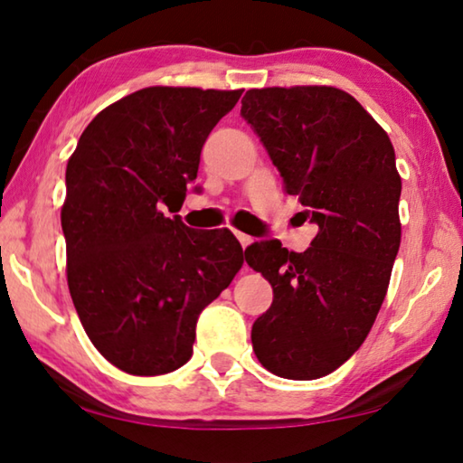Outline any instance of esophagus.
<instances>
[{
	"mask_svg": "<svg viewBox=\"0 0 463 463\" xmlns=\"http://www.w3.org/2000/svg\"><path fill=\"white\" fill-rule=\"evenodd\" d=\"M234 237L239 239V242L242 245V249H247L250 242H253V237H249V234H245V232H241V231H234Z\"/></svg>",
	"mask_w": 463,
	"mask_h": 463,
	"instance_id": "34e87169",
	"label": "esophagus"
}]
</instances>
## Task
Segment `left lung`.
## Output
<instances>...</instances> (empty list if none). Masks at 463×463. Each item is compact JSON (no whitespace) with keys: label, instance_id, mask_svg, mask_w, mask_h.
<instances>
[{"label":"left lung","instance_id":"8db88e82","mask_svg":"<svg viewBox=\"0 0 463 463\" xmlns=\"http://www.w3.org/2000/svg\"><path fill=\"white\" fill-rule=\"evenodd\" d=\"M241 104L304 221L318 226L304 253L276 239L249 247L247 263L273 288L250 341L279 378H323L362 347L386 298L401 247L394 146L336 88L249 90Z\"/></svg>","mask_w":463,"mask_h":463}]
</instances>
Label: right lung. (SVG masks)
I'll return each instance as SVG.
<instances>
[{
	"label": "right lung",
	"instance_id": "obj_1",
	"mask_svg": "<svg viewBox=\"0 0 463 463\" xmlns=\"http://www.w3.org/2000/svg\"><path fill=\"white\" fill-rule=\"evenodd\" d=\"M242 90L145 88L90 122L67 163L61 210L67 281L96 349L132 375L187 364L200 312L234 278L231 231L195 232L179 216L202 146Z\"/></svg>",
	"mask_w": 463,
	"mask_h": 463
}]
</instances>
